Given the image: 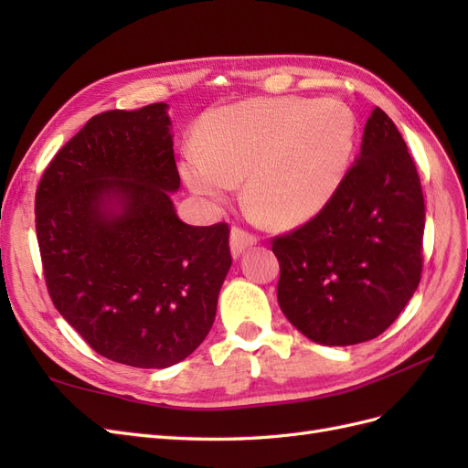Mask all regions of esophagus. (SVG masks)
<instances>
[{"label": "esophagus", "mask_w": 468, "mask_h": 468, "mask_svg": "<svg viewBox=\"0 0 468 468\" xmlns=\"http://www.w3.org/2000/svg\"><path fill=\"white\" fill-rule=\"evenodd\" d=\"M258 242V238L250 234L248 230L239 229V226H234V229L230 230V250H232V256L234 258H239L242 256V251L250 246H253Z\"/></svg>", "instance_id": "34e87169"}]
</instances>
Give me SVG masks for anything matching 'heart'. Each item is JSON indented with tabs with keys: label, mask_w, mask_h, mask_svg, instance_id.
Returning a JSON list of instances; mask_svg holds the SVG:
<instances>
[{
	"label": "heart",
	"mask_w": 468,
	"mask_h": 468,
	"mask_svg": "<svg viewBox=\"0 0 468 468\" xmlns=\"http://www.w3.org/2000/svg\"><path fill=\"white\" fill-rule=\"evenodd\" d=\"M357 119L339 99L256 97L207 112L201 146L181 155L187 186L222 201L248 174V201L273 224H301L330 203L347 174Z\"/></svg>",
	"instance_id": "obj_1"
}]
</instances>
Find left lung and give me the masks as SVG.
<instances>
[{"mask_svg": "<svg viewBox=\"0 0 468 468\" xmlns=\"http://www.w3.org/2000/svg\"><path fill=\"white\" fill-rule=\"evenodd\" d=\"M423 226L416 164L390 117L375 107L359 158L330 203L273 238L282 314L322 346H356L380 335L418 289Z\"/></svg>", "mask_w": 468, "mask_h": 468, "instance_id": "left-lung-1", "label": "left lung"}]
</instances>
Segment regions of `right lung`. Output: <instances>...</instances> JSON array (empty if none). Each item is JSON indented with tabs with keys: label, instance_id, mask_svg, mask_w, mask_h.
Here are the masks:
<instances>
[{
	"label": "right lung",
	"instance_id": "obj_1",
	"mask_svg": "<svg viewBox=\"0 0 468 468\" xmlns=\"http://www.w3.org/2000/svg\"><path fill=\"white\" fill-rule=\"evenodd\" d=\"M165 103L91 117L40 177L37 239L48 294L111 361L164 369L203 344L232 265L226 222H181Z\"/></svg>",
	"mask_w": 468,
	"mask_h": 468
}]
</instances>
